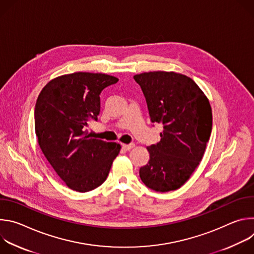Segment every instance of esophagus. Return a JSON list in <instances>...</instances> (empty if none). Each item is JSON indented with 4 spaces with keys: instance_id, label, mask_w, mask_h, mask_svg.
I'll return each instance as SVG.
<instances>
[{
    "instance_id": "obj_1",
    "label": "esophagus",
    "mask_w": 254,
    "mask_h": 254,
    "mask_svg": "<svg viewBox=\"0 0 254 254\" xmlns=\"http://www.w3.org/2000/svg\"><path fill=\"white\" fill-rule=\"evenodd\" d=\"M133 147H134V143H128V144H127V143H123V148H124L125 150H127V151H128V150L132 149Z\"/></svg>"
}]
</instances>
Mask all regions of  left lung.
<instances>
[{
  "label": "left lung",
  "mask_w": 254,
  "mask_h": 254,
  "mask_svg": "<svg viewBox=\"0 0 254 254\" xmlns=\"http://www.w3.org/2000/svg\"><path fill=\"white\" fill-rule=\"evenodd\" d=\"M134 80L146 97L152 123H162L161 140L147 150L139 169L143 184L157 192L182 187L199 166L212 130L208 97L190 77L174 71H150Z\"/></svg>",
  "instance_id": "left-lung-1"
}]
</instances>
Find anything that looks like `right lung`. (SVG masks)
Returning a JSON list of instances; mask_svg holds the SVG:
<instances>
[{
  "mask_svg": "<svg viewBox=\"0 0 254 254\" xmlns=\"http://www.w3.org/2000/svg\"><path fill=\"white\" fill-rule=\"evenodd\" d=\"M119 78L104 73L74 72L50 80L35 105L39 147L68 188L88 192L110 173L121 144L93 138L85 127L97 120L100 92Z\"/></svg>",
  "mask_w": 254,
  "mask_h": 254,
  "instance_id": "add662e5",
  "label": "right lung"
}]
</instances>
